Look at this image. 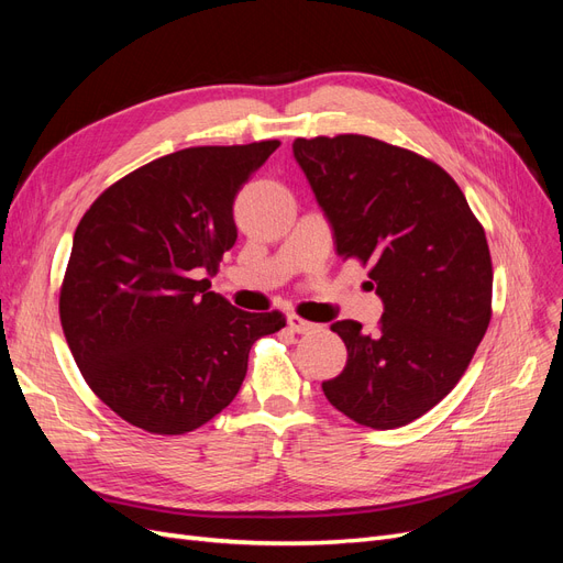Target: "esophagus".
Returning <instances> with one entry per match:
<instances>
[{
	"mask_svg": "<svg viewBox=\"0 0 563 563\" xmlns=\"http://www.w3.org/2000/svg\"><path fill=\"white\" fill-rule=\"evenodd\" d=\"M288 329L296 331V333H310V331L317 329V323L305 321V319L298 317V314H288Z\"/></svg>",
	"mask_w": 563,
	"mask_h": 563,
	"instance_id": "obj_1",
	"label": "esophagus"
}]
</instances>
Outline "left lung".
Returning <instances> with one entry per match:
<instances>
[{
  "mask_svg": "<svg viewBox=\"0 0 563 563\" xmlns=\"http://www.w3.org/2000/svg\"><path fill=\"white\" fill-rule=\"evenodd\" d=\"M294 157L343 258L371 263L380 327L331 323L347 366L323 395L354 422L391 430L428 413L463 376L490 321L484 228L455 180L368 135L296 139Z\"/></svg>",
  "mask_w": 563,
  "mask_h": 563,
  "instance_id": "1",
  "label": "left lung"
}]
</instances>
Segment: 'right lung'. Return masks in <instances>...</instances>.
I'll return each instance as SVG.
<instances>
[{
	"instance_id": "right-lung-1",
	"label": "right lung",
	"mask_w": 563,
	"mask_h": 563,
	"mask_svg": "<svg viewBox=\"0 0 563 563\" xmlns=\"http://www.w3.org/2000/svg\"><path fill=\"white\" fill-rule=\"evenodd\" d=\"M279 141L187 147L117 180L75 230L60 323L84 380L152 434L201 428L240 391L255 340L286 327L209 291L232 203Z\"/></svg>"
}]
</instances>
